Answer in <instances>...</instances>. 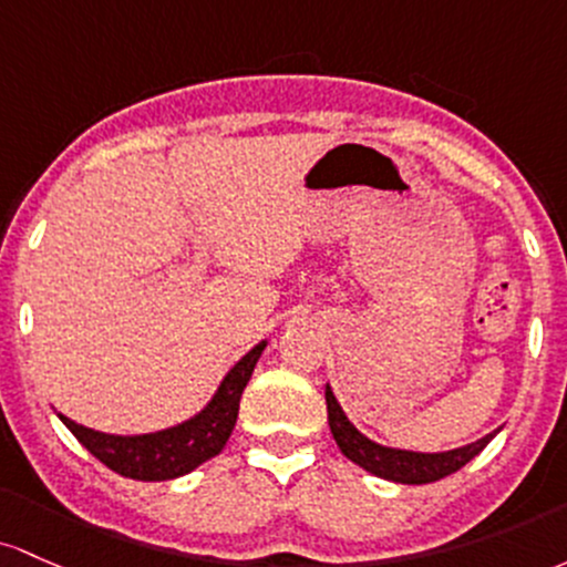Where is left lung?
I'll return each instance as SVG.
<instances>
[{
  "instance_id": "1",
  "label": "left lung",
  "mask_w": 567,
  "mask_h": 567,
  "mask_svg": "<svg viewBox=\"0 0 567 567\" xmlns=\"http://www.w3.org/2000/svg\"><path fill=\"white\" fill-rule=\"evenodd\" d=\"M327 412H329V429L337 447L342 450V455L351 457L355 466H361L364 472L380 476V480L399 482V485H429V482L444 480V476L455 474L457 468L466 466L472 457H476L482 450L487 447V442L493 434L476 439V442L466 444V447L447 450V453H412V450H396V447H383V444L372 442L361 434L355 425L348 421L342 406L337 404L332 388L327 385Z\"/></svg>"
}]
</instances>
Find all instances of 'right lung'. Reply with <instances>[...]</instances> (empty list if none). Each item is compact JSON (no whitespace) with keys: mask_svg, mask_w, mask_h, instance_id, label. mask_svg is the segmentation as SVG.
<instances>
[{"mask_svg":"<svg viewBox=\"0 0 567 567\" xmlns=\"http://www.w3.org/2000/svg\"><path fill=\"white\" fill-rule=\"evenodd\" d=\"M265 346V340L259 346H254L225 374V380L216 388L212 402L203 406L198 415L174 425V429L138 436H114L85 429V425L69 421L66 415L59 417L78 436V442L87 453L99 457L104 466H110L120 476H128V480L138 482L176 480V476L189 474L200 463L212 461L214 455L221 453V447H225L227 439L233 434L235 421H238L240 393H244L246 383H249Z\"/></svg>","mask_w":567,"mask_h":567,"instance_id":"obj_1","label":"right lung"}]
</instances>
